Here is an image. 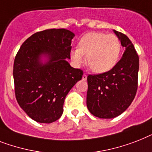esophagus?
<instances>
[{"label":"esophagus","instance_id":"obj_1","mask_svg":"<svg viewBox=\"0 0 152 152\" xmlns=\"http://www.w3.org/2000/svg\"><path fill=\"white\" fill-rule=\"evenodd\" d=\"M87 75H86V74H83V80H87Z\"/></svg>","mask_w":152,"mask_h":152}]
</instances>
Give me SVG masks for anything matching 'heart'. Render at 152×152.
I'll list each match as a JSON object with an SVG mask.
<instances>
[{
  "mask_svg": "<svg viewBox=\"0 0 152 152\" xmlns=\"http://www.w3.org/2000/svg\"><path fill=\"white\" fill-rule=\"evenodd\" d=\"M121 53L120 40L114 34L91 32L80 38L78 48L70 50V58L75 66L85 61L94 72L104 73L115 66Z\"/></svg>",
  "mask_w": 152,
  "mask_h": 152,
  "instance_id": "b5f03b06",
  "label": "heart"
}]
</instances>
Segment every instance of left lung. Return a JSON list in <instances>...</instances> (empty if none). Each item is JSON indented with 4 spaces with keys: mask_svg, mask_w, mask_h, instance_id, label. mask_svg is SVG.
I'll use <instances>...</instances> for the list:
<instances>
[{
    "mask_svg": "<svg viewBox=\"0 0 152 152\" xmlns=\"http://www.w3.org/2000/svg\"><path fill=\"white\" fill-rule=\"evenodd\" d=\"M113 32L125 48L122 58L110 71L87 76V108L101 119H112L125 112L137 90L139 57L125 34Z\"/></svg>",
    "mask_w": 152,
    "mask_h": 152,
    "instance_id": "obj_1",
    "label": "left lung"
}]
</instances>
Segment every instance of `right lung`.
<instances>
[{
  "instance_id": "obj_1",
  "label": "right lung",
  "mask_w": 152,
  "mask_h": 152,
  "mask_svg": "<svg viewBox=\"0 0 152 152\" xmlns=\"http://www.w3.org/2000/svg\"><path fill=\"white\" fill-rule=\"evenodd\" d=\"M75 37L65 29L37 32L22 44L14 61L16 100L28 116L40 123L58 120L63 113L65 98L82 79L70 59Z\"/></svg>"
}]
</instances>
